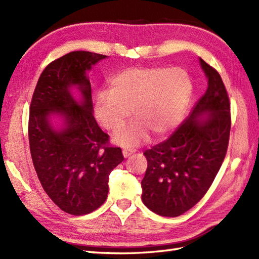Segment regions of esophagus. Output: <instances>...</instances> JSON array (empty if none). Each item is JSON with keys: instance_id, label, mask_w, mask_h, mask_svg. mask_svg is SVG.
Instances as JSON below:
<instances>
[{"instance_id": "1", "label": "esophagus", "mask_w": 259, "mask_h": 259, "mask_svg": "<svg viewBox=\"0 0 259 259\" xmlns=\"http://www.w3.org/2000/svg\"><path fill=\"white\" fill-rule=\"evenodd\" d=\"M136 150L135 149H123L122 153H123V157L124 158H128L131 153H134Z\"/></svg>"}]
</instances>
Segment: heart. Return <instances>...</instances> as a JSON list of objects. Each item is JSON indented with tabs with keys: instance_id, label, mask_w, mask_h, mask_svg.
<instances>
[{
	"instance_id": "b5f03b06",
	"label": "heart",
	"mask_w": 259,
	"mask_h": 259,
	"mask_svg": "<svg viewBox=\"0 0 259 259\" xmlns=\"http://www.w3.org/2000/svg\"><path fill=\"white\" fill-rule=\"evenodd\" d=\"M192 84L186 71L163 67L128 68L112 75L109 91L95 99V114L100 124L119 133L131 117L138 119L115 137L124 147L144 144L150 131L157 137L171 134L188 110Z\"/></svg>"
}]
</instances>
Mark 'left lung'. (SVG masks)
<instances>
[{"mask_svg":"<svg viewBox=\"0 0 259 259\" xmlns=\"http://www.w3.org/2000/svg\"><path fill=\"white\" fill-rule=\"evenodd\" d=\"M200 64L208 79L205 95L167 140L144 152L148 167L141 181L142 201L164 217L180 216L206 195L227 152L228 93L217 70L202 59Z\"/></svg>","mask_w":259,"mask_h":259,"instance_id":"left-lung-1","label":"left lung"}]
</instances>
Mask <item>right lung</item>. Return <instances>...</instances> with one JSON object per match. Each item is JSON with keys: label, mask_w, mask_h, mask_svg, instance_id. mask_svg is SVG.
Wrapping results in <instances>:
<instances>
[{"label": "right lung", "mask_w": 259, "mask_h": 259, "mask_svg": "<svg viewBox=\"0 0 259 259\" xmlns=\"http://www.w3.org/2000/svg\"><path fill=\"white\" fill-rule=\"evenodd\" d=\"M107 56L73 51L54 60L43 70L33 92L29 115V144L37 178L61 209L73 216L90 213L106 201L109 175L122 162V151L109 144L93 117L91 85L85 72ZM78 85L80 104L69 88ZM65 119L54 130L50 115Z\"/></svg>", "instance_id": "right-lung-1"}]
</instances>
